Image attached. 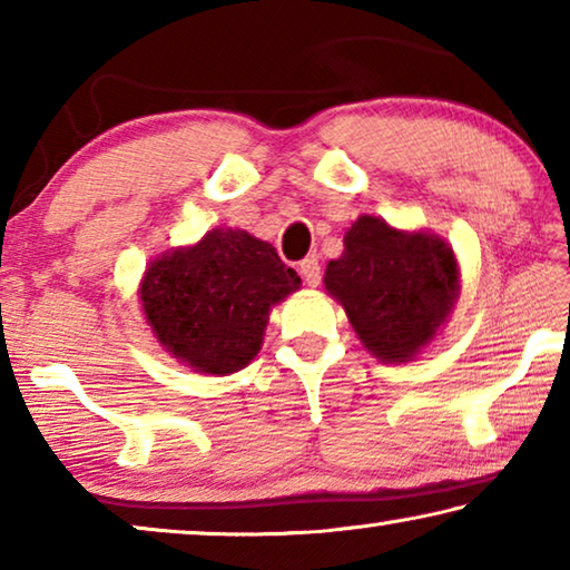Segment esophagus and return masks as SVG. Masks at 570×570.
I'll use <instances>...</instances> for the list:
<instances>
[{"mask_svg": "<svg viewBox=\"0 0 570 570\" xmlns=\"http://www.w3.org/2000/svg\"><path fill=\"white\" fill-rule=\"evenodd\" d=\"M298 274H302L304 282L308 286H320L322 282V266H320V258L316 256H306L302 264H298Z\"/></svg>", "mask_w": 570, "mask_h": 570, "instance_id": "obj_1", "label": "esophagus"}]
</instances>
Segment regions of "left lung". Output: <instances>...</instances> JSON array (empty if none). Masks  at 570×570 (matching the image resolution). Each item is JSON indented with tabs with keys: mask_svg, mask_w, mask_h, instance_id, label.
I'll return each instance as SVG.
<instances>
[{
	"mask_svg": "<svg viewBox=\"0 0 570 570\" xmlns=\"http://www.w3.org/2000/svg\"><path fill=\"white\" fill-rule=\"evenodd\" d=\"M324 286L344 306L360 342L382 362H410L428 346L460 294L452 248L430 230H400L360 216Z\"/></svg>",
	"mask_w": 570,
	"mask_h": 570,
	"instance_id": "8db88e82",
	"label": "left lung"
}]
</instances>
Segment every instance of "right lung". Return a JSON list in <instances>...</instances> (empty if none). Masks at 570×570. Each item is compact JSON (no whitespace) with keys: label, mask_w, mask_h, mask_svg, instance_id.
Returning a JSON list of instances; mask_svg holds the SVG:
<instances>
[{"label":"right lung","mask_w":570,"mask_h":570,"mask_svg":"<svg viewBox=\"0 0 570 570\" xmlns=\"http://www.w3.org/2000/svg\"><path fill=\"white\" fill-rule=\"evenodd\" d=\"M302 286L276 248L240 228H214L150 262L140 282L163 350L204 374H234L264 344L268 312Z\"/></svg>","instance_id":"right-lung-1"}]
</instances>
